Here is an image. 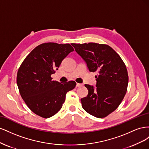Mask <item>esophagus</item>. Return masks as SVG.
<instances>
[{"label":"esophagus","mask_w":149,"mask_h":149,"mask_svg":"<svg viewBox=\"0 0 149 149\" xmlns=\"http://www.w3.org/2000/svg\"><path fill=\"white\" fill-rule=\"evenodd\" d=\"M83 84H81V83H76V87H81V86H82Z\"/></svg>","instance_id":"1"}]
</instances>
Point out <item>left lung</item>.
Instances as JSON below:
<instances>
[{
    "label": "left lung",
    "instance_id": "8db88e82",
    "mask_svg": "<svg viewBox=\"0 0 149 149\" xmlns=\"http://www.w3.org/2000/svg\"><path fill=\"white\" fill-rule=\"evenodd\" d=\"M86 62L89 71H97L96 88L85 84L86 97L81 100L88 113L103 118L114 111L127 92L129 76L120 56L110 46L97 43H71Z\"/></svg>",
    "mask_w": 149,
    "mask_h": 149
}]
</instances>
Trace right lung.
<instances>
[{
  "mask_svg": "<svg viewBox=\"0 0 149 149\" xmlns=\"http://www.w3.org/2000/svg\"><path fill=\"white\" fill-rule=\"evenodd\" d=\"M73 51L69 43H44L35 47L22 63L17 84L21 97L35 114L43 118L56 114L61 109L66 93L75 88L74 81L60 83L51 77L63 60Z\"/></svg>",
  "mask_w": 149,
  "mask_h": 149,
  "instance_id": "obj_1",
  "label": "right lung"
}]
</instances>
